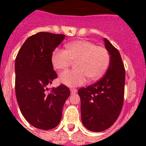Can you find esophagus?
Masks as SVG:
<instances>
[{
    "mask_svg": "<svg viewBox=\"0 0 146 146\" xmlns=\"http://www.w3.org/2000/svg\"><path fill=\"white\" fill-rule=\"evenodd\" d=\"M76 92H77V90L76 89H75V88H71V89H70V93H71L72 95L76 93Z\"/></svg>",
    "mask_w": 146,
    "mask_h": 146,
    "instance_id": "1",
    "label": "esophagus"
}]
</instances>
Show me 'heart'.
Returning a JSON list of instances; mask_svg holds the SVG:
<instances>
[{
  "instance_id": "b5f03b06",
  "label": "heart",
  "mask_w": 146,
  "mask_h": 146,
  "mask_svg": "<svg viewBox=\"0 0 146 146\" xmlns=\"http://www.w3.org/2000/svg\"><path fill=\"white\" fill-rule=\"evenodd\" d=\"M66 51L55 48L51 54V64L57 70H65L76 61V70H66L59 75L61 83L68 87L84 85L90 80H96L103 76L110 63L107 48L85 40L73 41L66 44Z\"/></svg>"
}]
</instances>
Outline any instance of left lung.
<instances>
[{"label": "left lung", "mask_w": 146, "mask_h": 146, "mask_svg": "<svg viewBox=\"0 0 146 146\" xmlns=\"http://www.w3.org/2000/svg\"><path fill=\"white\" fill-rule=\"evenodd\" d=\"M110 55L107 73L95 83L78 90L82 124L91 131L109 129L118 119L123 104L125 68L120 53L104 39Z\"/></svg>", "instance_id": "8db88e82"}]
</instances>
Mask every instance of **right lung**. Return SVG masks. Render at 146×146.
I'll list each match as a JSON object with an SVG mask.
<instances>
[{
    "label": "right lung",
    "instance_id": "right-lung-1",
    "mask_svg": "<svg viewBox=\"0 0 146 146\" xmlns=\"http://www.w3.org/2000/svg\"><path fill=\"white\" fill-rule=\"evenodd\" d=\"M64 35L41 32L29 36L15 58V94L22 114L35 127L54 129L61 121L64 103L70 90L64 84L48 92L57 74L51 64V54Z\"/></svg>",
    "mask_w": 146,
    "mask_h": 146
}]
</instances>
